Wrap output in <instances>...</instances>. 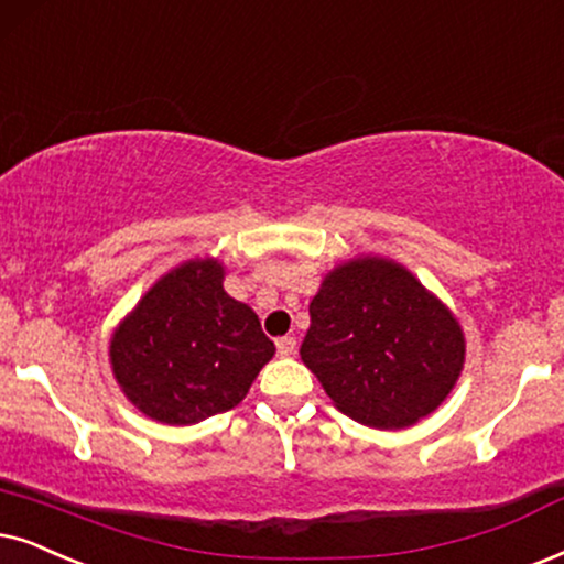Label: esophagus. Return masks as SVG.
<instances>
[{
    "label": "esophagus",
    "instance_id": "esophagus-1",
    "mask_svg": "<svg viewBox=\"0 0 564 564\" xmlns=\"http://www.w3.org/2000/svg\"><path fill=\"white\" fill-rule=\"evenodd\" d=\"M275 348L281 356H294L296 354V338L294 335H283V338L275 340Z\"/></svg>",
    "mask_w": 564,
    "mask_h": 564
}]
</instances>
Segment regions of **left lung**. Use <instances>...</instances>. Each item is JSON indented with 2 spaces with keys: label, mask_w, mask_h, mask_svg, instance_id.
Returning a JSON list of instances; mask_svg holds the SVG:
<instances>
[{
  "label": "left lung",
  "mask_w": 564,
  "mask_h": 564,
  "mask_svg": "<svg viewBox=\"0 0 564 564\" xmlns=\"http://www.w3.org/2000/svg\"><path fill=\"white\" fill-rule=\"evenodd\" d=\"M310 317L304 365L354 422L377 430L416 424L458 380L460 325L395 262L365 258L335 268Z\"/></svg>",
  "instance_id": "1"
}]
</instances>
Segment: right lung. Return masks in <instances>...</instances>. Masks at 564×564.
<instances>
[{
    "instance_id": "right-lung-1",
    "label": "right lung",
    "mask_w": 564,
    "mask_h": 564,
    "mask_svg": "<svg viewBox=\"0 0 564 564\" xmlns=\"http://www.w3.org/2000/svg\"><path fill=\"white\" fill-rule=\"evenodd\" d=\"M220 281L216 260L184 262L113 333L117 382L155 422L197 424L234 409L275 354L258 315Z\"/></svg>"
}]
</instances>
